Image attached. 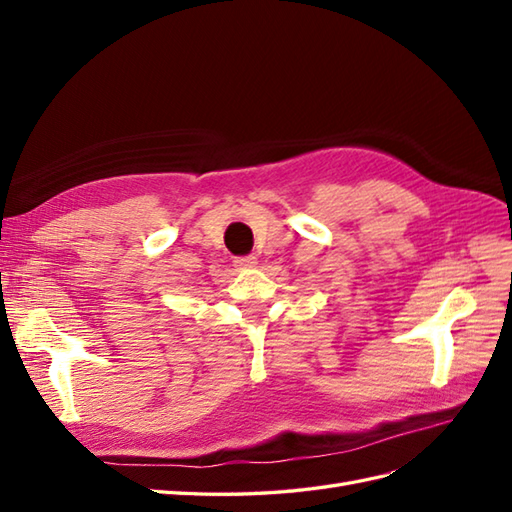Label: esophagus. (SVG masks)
Segmentation results:
<instances>
[{
    "label": "esophagus",
    "instance_id": "34e87169",
    "mask_svg": "<svg viewBox=\"0 0 512 512\" xmlns=\"http://www.w3.org/2000/svg\"><path fill=\"white\" fill-rule=\"evenodd\" d=\"M235 267H239V269H254V267H258V258L252 256V254L235 258Z\"/></svg>",
    "mask_w": 512,
    "mask_h": 512
}]
</instances>
